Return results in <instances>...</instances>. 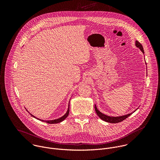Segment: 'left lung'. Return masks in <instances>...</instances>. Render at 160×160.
<instances>
[{"mask_svg":"<svg viewBox=\"0 0 160 160\" xmlns=\"http://www.w3.org/2000/svg\"><path fill=\"white\" fill-rule=\"evenodd\" d=\"M135 45L138 48H139L141 51L144 54V49H143V47L142 44L139 42L138 41H136L135 42ZM95 110H96V112L97 113V115L99 116V117L105 121V122H109V123H119V122H121L122 121H123L124 120H125L127 118H128L132 113H130L128 114V115H124V116H122V117H109V116H107V115H104V114H102V112H101L97 108L96 106H95Z\"/></svg>","mask_w":160,"mask_h":160,"instance_id":"8db88e82","label":"left lung"}]
</instances>
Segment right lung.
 <instances>
[{"label":"right lung","mask_w":160,"mask_h":160,"mask_svg":"<svg viewBox=\"0 0 160 160\" xmlns=\"http://www.w3.org/2000/svg\"><path fill=\"white\" fill-rule=\"evenodd\" d=\"M69 111H70V104H69V106H68V111H67V112H66V113L65 114V115L63 116V117H61V118H58V119H56V120H50V121H44V120H39L38 118H37L38 120H41V121H42V122H45V123H50V124H53V123H59V122H62V121H63L65 118H67V117L68 116V115H69ZM31 115V114H30ZM32 117H33L32 115H31ZM34 118H35V117H33Z\"/></svg>","instance_id":"add662e5"}]
</instances>
